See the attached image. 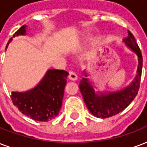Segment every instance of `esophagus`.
<instances>
[{
    "label": "esophagus",
    "mask_w": 147,
    "mask_h": 147,
    "mask_svg": "<svg viewBox=\"0 0 147 147\" xmlns=\"http://www.w3.org/2000/svg\"><path fill=\"white\" fill-rule=\"evenodd\" d=\"M78 76H77V75L74 71H69V75H68V79H70V80H72V81H75V80H76Z\"/></svg>",
    "instance_id": "34e87169"
}]
</instances>
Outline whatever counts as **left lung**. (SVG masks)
Masks as SVG:
<instances>
[{
    "label": "left lung",
    "instance_id": "left-lung-1",
    "mask_svg": "<svg viewBox=\"0 0 147 147\" xmlns=\"http://www.w3.org/2000/svg\"><path fill=\"white\" fill-rule=\"evenodd\" d=\"M126 46L132 50L138 56V68L136 76L131 83L125 89L116 92L100 94L95 93L94 89L86 78L87 74L84 72L86 77L82 78L79 83V90L84 99L85 104L90 112L96 118H106L118 115L129 106L131 101L136 96L140 89L143 57L140 47L136 41L134 36L128 30V36L123 40Z\"/></svg>",
    "mask_w": 147,
    "mask_h": 147
}]
</instances>
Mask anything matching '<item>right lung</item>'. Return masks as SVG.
<instances>
[{"label": "right lung", "instance_id": "add662e5", "mask_svg": "<svg viewBox=\"0 0 147 147\" xmlns=\"http://www.w3.org/2000/svg\"><path fill=\"white\" fill-rule=\"evenodd\" d=\"M26 26H22L13 37L26 34ZM12 40L11 38L7 45ZM68 72L65 70L49 69L40 83L32 90L18 93L12 92L13 104L22 114L39 121H48L57 117L62 105L65 86Z\"/></svg>", "mask_w": 147, "mask_h": 147}]
</instances>
